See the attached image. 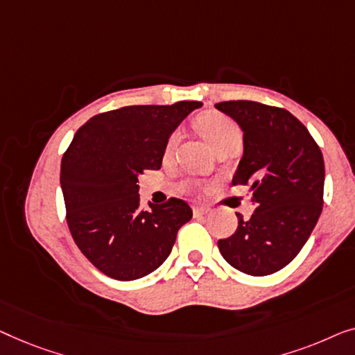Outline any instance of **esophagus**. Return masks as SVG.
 Here are the masks:
<instances>
[{"mask_svg": "<svg viewBox=\"0 0 355 355\" xmlns=\"http://www.w3.org/2000/svg\"><path fill=\"white\" fill-rule=\"evenodd\" d=\"M193 212H194V216H206V214L209 212V209L201 207V206H194Z\"/></svg>", "mask_w": 355, "mask_h": 355, "instance_id": "esophagus-1", "label": "esophagus"}]
</instances>
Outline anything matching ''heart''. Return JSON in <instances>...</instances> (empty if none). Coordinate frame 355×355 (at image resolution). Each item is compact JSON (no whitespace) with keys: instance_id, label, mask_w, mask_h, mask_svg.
Returning <instances> with one entry per match:
<instances>
[{"instance_id":"heart-1","label":"heart","mask_w":355,"mask_h":355,"mask_svg":"<svg viewBox=\"0 0 355 355\" xmlns=\"http://www.w3.org/2000/svg\"><path fill=\"white\" fill-rule=\"evenodd\" d=\"M196 127L204 139L211 144V148L216 151L217 148L223 146V144L233 143V141H241V130L238 128L236 123H234L232 119L223 116L220 112H206L202 116L196 119ZM177 133H173L171 138H168L167 143V153L173 148V144L177 141ZM193 187L189 183L184 184V189H191Z\"/></svg>"}]
</instances>
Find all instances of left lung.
<instances>
[{
    "label": "left lung",
    "instance_id": "obj_1",
    "mask_svg": "<svg viewBox=\"0 0 355 355\" xmlns=\"http://www.w3.org/2000/svg\"><path fill=\"white\" fill-rule=\"evenodd\" d=\"M243 130V157L232 183L249 184L256 211L218 239L223 259L252 277L286 267L322 214L325 164L309 130L286 109L256 101L216 104Z\"/></svg>",
    "mask_w": 355,
    "mask_h": 355
}]
</instances>
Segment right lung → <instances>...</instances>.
<instances>
[{
    "instance_id": "1",
    "label": "right lung",
    "mask_w": 355,
    "mask_h": 355,
    "mask_svg": "<svg viewBox=\"0 0 355 355\" xmlns=\"http://www.w3.org/2000/svg\"><path fill=\"white\" fill-rule=\"evenodd\" d=\"M199 101L127 106L77 130L61 162L67 225L83 256L121 282L146 277L171 254L193 211L182 199L139 207L138 177L162 166L168 138Z\"/></svg>"
}]
</instances>
